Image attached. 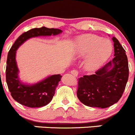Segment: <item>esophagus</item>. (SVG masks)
<instances>
[{"label": "esophagus", "instance_id": "esophagus-1", "mask_svg": "<svg viewBox=\"0 0 135 135\" xmlns=\"http://www.w3.org/2000/svg\"><path fill=\"white\" fill-rule=\"evenodd\" d=\"M70 73H71V74H73V75L74 76H77L78 75V71L76 70H71Z\"/></svg>", "mask_w": 135, "mask_h": 135}]
</instances>
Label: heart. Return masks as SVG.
I'll return each instance as SVG.
<instances>
[{
    "mask_svg": "<svg viewBox=\"0 0 135 135\" xmlns=\"http://www.w3.org/2000/svg\"><path fill=\"white\" fill-rule=\"evenodd\" d=\"M73 50L78 57L85 55V67L88 70H94L109 58L112 51V46L107 39L93 34H85L76 38L73 43Z\"/></svg>",
    "mask_w": 135,
    "mask_h": 135,
    "instance_id": "obj_1",
    "label": "heart"
}]
</instances>
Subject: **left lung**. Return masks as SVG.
<instances>
[{
	"label": "left lung",
	"instance_id": "8db88e82",
	"mask_svg": "<svg viewBox=\"0 0 135 135\" xmlns=\"http://www.w3.org/2000/svg\"><path fill=\"white\" fill-rule=\"evenodd\" d=\"M114 57L95 74L78 80L77 97L85 105L105 108L118 103L123 95L129 78L126 51L118 39L113 37Z\"/></svg>",
	"mask_w": 135,
	"mask_h": 135
}]
</instances>
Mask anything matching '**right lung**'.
I'll return each instance as SVG.
<instances>
[{
    "label": "right lung",
    "instance_id": "add662e5",
    "mask_svg": "<svg viewBox=\"0 0 135 135\" xmlns=\"http://www.w3.org/2000/svg\"><path fill=\"white\" fill-rule=\"evenodd\" d=\"M62 32L61 29L45 27L32 28L20 35L9 50L6 61V83L12 97L20 104L29 108H38L47 105L52 100L62 76H49L33 84L22 82L19 78L20 70L16 59V51L26 40L31 38L55 36Z\"/></svg>",
    "mask_w": 135,
    "mask_h": 135
}]
</instances>
